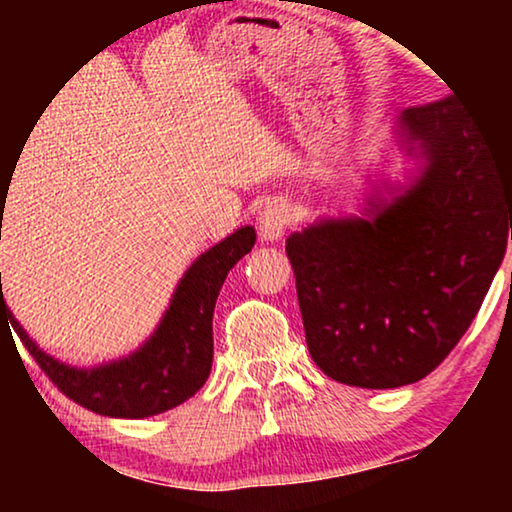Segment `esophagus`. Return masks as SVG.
<instances>
[{"instance_id":"1","label":"esophagus","mask_w":512,"mask_h":512,"mask_svg":"<svg viewBox=\"0 0 512 512\" xmlns=\"http://www.w3.org/2000/svg\"><path fill=\"white\" fill-rule=\"evenodd\" d=\"M289 221H291V211L286 204L281 202H269L267 207L260 211V236L262 240H267V243H274V240H279L284 236V231L289 228Z\"/></svg>"}]
</instances>
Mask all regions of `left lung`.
Instances as JSON below:
<instances>
[{"instance_id": "8db88e82", "label": "left lung", "mask_w": 512, "mask_h": 512, "mask_svg": "<svg viewBox=\"0 0 512 512\" xmlns=\"http://www.w3.org/2000/svg\"><path fill=\"white\" fill-rule=\"evenodd\" d=\"M426 168L373 219L322 221L286 243L305 342L325 375L387 390L426 378L477 317L512 240V146L455 96L399 117Z\"/></svg>"}]
</instances>
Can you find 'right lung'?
<instances>
[{"label":"right lung","instance_id":"obj_1","mask_svg":"<svg viewBox=\"0 0 512 512\" xmlns=\"http://www.w3.org/2000/svg\"><path fill=\"white\" fill-rule=\"evenodd\" d=\"M252 245L255 228L245 226L204 252L187 269L154 337L137 354L110 366L79 370L43 354L9 313L4 296H0V325L11 322L28 354L35 358L52 385L81 407L120 419L161 414L190 399L207 383L214 358L211 317L216 296L233 264L248 255Z\"/></svg>","mask_w":512,"mask_h":512}]
</instances>
